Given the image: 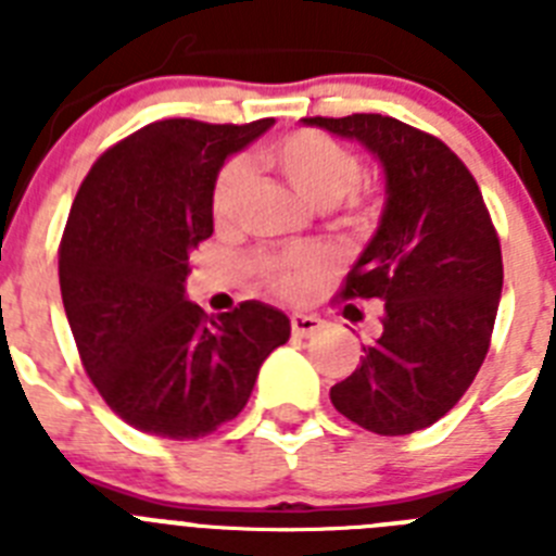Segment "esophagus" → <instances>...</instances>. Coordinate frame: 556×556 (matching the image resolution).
I'll return each instance as SVG.
<instances>
[{
    "label": "esophagus",
    "instance_id": "esophagus-1",
    "mask_svg": "<svg viewBox=\"0 0 556 556\" xmlns=\"http://www.w3.org/2000/svg\"><path fill=\"white\" fill-rule=\"evenodd\" d=\"M292 333L294 337H312L323 328V320L317 314H292Z\"/></svg>",
    "mask_w": 556,
    "mask_h": 556
}]
</instances>
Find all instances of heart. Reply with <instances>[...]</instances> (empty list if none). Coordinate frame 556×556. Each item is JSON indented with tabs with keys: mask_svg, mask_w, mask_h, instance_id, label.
I'll list each match as a JSON object with an SVG mask.
<instances>
[{
	"mask_svg": "<svg viewBox=\"0 0 556 556\" xmlns=\"http://www.w3.org/2000/svg\"><path fill=\"white\" fill-rule=\"evenodd\" d=\"M258 159L273 166L314 208H337V223L348 230H362L370 223V208L356 198V184L362 178V164L351 147L320 130L289 132L287 139L264 147ZM248 189V172L242 166H228L214 184L211 214L219 228H230L236 211ZM255 273L273 292L294 298L306 292L323 273V258L317 253L258 255Z\"/></svg>",
	"mask_w": 556,
	"mask_h": 556,
	"instance_id": "1",
	"label": "heart"
}]
</instances>
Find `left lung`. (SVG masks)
I'll return each instance as SVG.
<instances>
[{
    "instance_id": "8db88e82",
    "label": "left lung",
    "mask_w": 556,
    "mask_h": 556,
    "mask_svg": "<svg viewBox=\"0 0 556 556\" xmlns=\"http://www.w3.org/2000/svg\"><path fill=\"white\" fill-rule=\"evenodd\" d=\"M306 122L362 141L387 178L381 223L339 292L381 301V333L331 387V404L367 431L412 434L454 409L488 356L504 283L498 233L470 169L431 132L381 113Z\"/></svg>"
}]
</instances>
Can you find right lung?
Here are the masks:
<instances>
[{
    "mask_svg": "<svg viewBox=\"0 0 556 556\" xmlns=\"http://www.w3.org/2000/svg\"><path fill=\"white\" fill-rule=\"evenodd\" d=\"M269 127L152 122L102 152L68 211L58 275L77 353L105 404L144 434L217 431L289 339V317L267 303L208 317L184 294L189 253L214 233L225 159Z\"/></svg>",
    "mask_w": 556,
    "mask_h": 556,
    "instance_id": "1",
    "label": "right lung"
}]
</instances>
